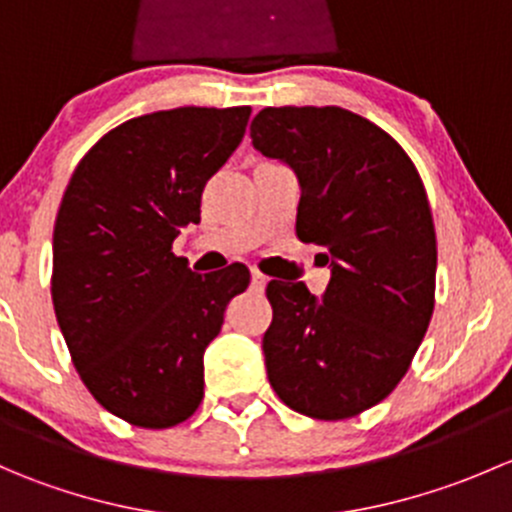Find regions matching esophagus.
Here are the masks:
<instances>
[{"label": "esophagus", "mask_w": 512, "mask_h": 512, "mask_svg": "<svg viewBox=\"0 0 512 512\" xmlns=\"http://www.w3.org/2000/svg\"><path fill=\"white\" fill-rule=\"evenodd\" d=\"M265 285H267V277L262 275L260 270H252V287H255V289H265Z\"/></svg>", "instance_id": "obj_1"}]
</instances>
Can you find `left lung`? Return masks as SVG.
Returning <instances> with one entry per match:
<instances>
[{"instance_id": "obj_1", "label": "left lung", "mask_w": 512, "mask_h": 512, "mask_svg": "<svg viewBox=\"0 0 512 512\" xmlns=\"http://www.w3.org/2000/svg\"><path fill=\"white\" fill-rule=\"evenodd\" d=\"M252 146L297 173V237L332 267L322 302L272 280L262 339L275 394L317 421L359 416L409 371L436 307V227L414 160L339 106L262 108Z\"/></svg>"}]
</instances>
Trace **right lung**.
Masks as SVG:
<instances>
[{
	"label": "right lung",
	"mask_w": 512,
	"mask_h": 512,
	"mask_svg": "<svg viewBox=\"0 0 512 512\" xmlns=\"http://www.w3.org/2000/svg\"><path fill=\"white\" fill-rule=\"evenodd\" d=\"M250 106L131 118L76 165L54 223L51 299L91 396L131 426L170 428L203 401V354L250 270L195 275L173 252L203 188L245 136Z\"/></svg>",
	"instance_id": "obj_1"
}]
</instances>
